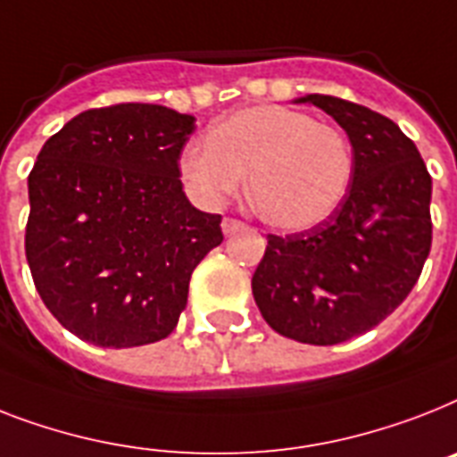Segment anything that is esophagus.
Wrapping results in <instances>:
<instances>
[{
  "mask_svg": "<svg viewBox=\"0 0 457 457\" xmlns=\"http://www.w3.org/2000/svg\"><path fill=\"white\" fill-rule=\"evenodd\" d=\"M239 229H244V222L241 220H235V218H225V220H222V232H225L228 237L239 232Z\"/></svg>",
  "mask_w": 457,
  "mask_h": 457,
  "instance_id": "obj_1",
  "label": "esophagus"
}]
</instances>
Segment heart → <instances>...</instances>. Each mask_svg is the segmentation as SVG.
I'll list each match as a JSON object with an SVG mask.
<instances>
[{
    "mask_svg": "<svg viewBox=\"0 0 457 457\" xmlns=\"http://www.w3.org/2000/svg\"><path fill=\"white\" fill-rule=\"evenodd\" d=\"M199 202L218 206L246 183L255 213L281 232L312 229L340 209L354 176L350 140L287 105L237 110L178 159Z\"/></svg>",
    "mask_w": 457,
    "mask_h": 457,
    "instance_id": "b5f03b06",
    "label": "heart"
}]
</instances>
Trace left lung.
<instances>
[{"label": "left lung", "mask_w": 457, "mask_h": 457, "mask_svg": "<svg viewBox=\"0 0 457 457\" xmlns=\"http://www.w3.org/2000/svg\"><path fill=\"white\" fill-rule=\"evenodd\" d=\"M352 143L354 176L340 209L317 228L267 237L251 288L284 337L337 345L402 305L432 246V178L413 140L369 107L310 94Z\"/></svg>", "instance_id": "left-lung-1"}]
</instances>
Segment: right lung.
Returning a JSON list of instances; mask_svg holds the SVG:
<instances>
[{
    "label": "right lung",
    "mask_w": 457,
    "mask_h": 457,
    "mask_svg": "<svg viewBox=\"0 0 457 457\" xmlns=\"http://www.w3.org/2000/svg\"><path fill=\"white\" fill-rule=\"evenodd\" d=\"M195 117L164 105L87 110L29 170L25 255L44 305L98 347L169 336L190 277L222 241L220 216L185 196L178 159Z\"/></svg>",
    "instance_id": "add662e5"
}]
</instances>
